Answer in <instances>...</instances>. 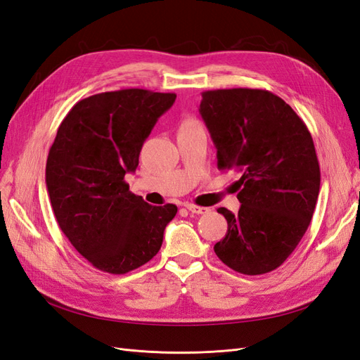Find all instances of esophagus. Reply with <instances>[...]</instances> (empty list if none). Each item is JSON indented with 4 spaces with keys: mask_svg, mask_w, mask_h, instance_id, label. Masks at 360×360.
<instances>
[{
    "mask_svg": "<svg viewBox=\"0 0 360 360\" xmlns=\"http://www.w3.org/2000/svg\"><path fill=\"white\" fill-rule=\"evenodd\" d=\"M184 209H188L191 213H195V214L209 213V209H207V207H200V205H193V204H184Z\"/></svg>",
    "mask_w": 360,
    "mask_h": 360,
    "instance_id": "obj_1",
    "label": "esophagus"
}]
</instances>
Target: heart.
<instances>
[{"instance_id": "obj_1", "label": "heart", "mask_w": 360, "mask_h": 360, "mask_svg": "<svg viewBox=\"0 0 360 360\" xmlns=\"http://www.w3.org/2000/svg\"><path fill=\"white\" fill-rule=\"evenodd\" d=\"M193 126H197V124H195L193 122H186L181 126V129H188V127H193Z\"/></svg>"}]
</instances>
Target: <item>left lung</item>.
Listing matches in <instances>:
<instances>
[{
	"instance_id": "8db88e82",
	"label": "left lung",
	"mask_w": 360,
	"mask_h": 360,
	"mask_svg": "<svg viewBox=\"0 0 360 360\" xmlns=\"http://www.w3.org/2000/svg\"><path fill=\"white\" fill-rule=\"evenodd\" d=\"M200 115L216 148L217 167L240 174L238 213L214 245L224 264L263 275L290 257L312 219L320 167L308 127L281 97L266 90L202 93Z\"/></svg>"
}]
</instances>
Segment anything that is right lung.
<instances>
[{"mask_svg": "<svg viewBox=\"0 0 360 360\" xmlns=\"http://www.w3.org/2000/svg\"><path fill=\"white\" fill-rule=\"evenodd\" d=\"M139 89L76 103L58 127L46 162V188L61 231L99 270L122 275L153 258L177 207L150 205L129 192L139 151L176 102Z\"/></svg>", "mask_w": 360, "mask_h": 360, "instance_id": "obj_1", "label": "right lung"}]
</instances>
